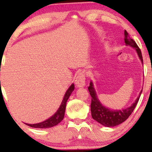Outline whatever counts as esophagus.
<instances>
[{
    "label": "esophagus",
    "mask_w": 152,
    "mask_h": 152,
    "mask_svg": "<svg viewBox=\"0 0 152 152\" xmlns=\"http://www.w3.org/2000/svg\"><path fill=\"white\" fill-rule=\"evenodd\" d=\"M75 85L77 87H84L85 85V73L81 72L78 73L76 76V79H75Z\"/></svg>",
    "instance_id": "esophagus-1"
}]
</instances>
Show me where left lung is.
<instances>
[{"instance_id": "left-lung-1", "label": "left lung", "mask_w": 152, "mask_h": 152, "mask_svg": "<svg viewBox=\"0 0 152 152\" xmlns=\"http://www.w3.org/2000/svg\"><path fill=\"white\" fill-rule=\"evenodd\" d=\"M124 42H125L126 45L132 47L133 48L135 49L137 55H138L139 58L142 63L143 61H142V56L140 49L137 46L136 42L130 37L126 31H124ZM88 90L92 97L91 106H90L92 118L102 125L107 127L115 126L119 125V124L125 121L129 117V115L132 113L133 110L135 108L142 93L141 90L135 102L130 107L123 109V110H111V109L104 107L101 103L99 98H98L97 94H96L94 87H93V83L92 82H90V86L88 87Z\"/></svg>"}]
</instances>
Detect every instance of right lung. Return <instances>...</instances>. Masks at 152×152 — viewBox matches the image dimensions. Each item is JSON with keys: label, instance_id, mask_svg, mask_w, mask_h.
<instances>
[{"label": "right lung", "instance_id": "right-lung-1", "mask_svg": "<svg viewBox=\"0 0 152 152\" xmlns=\"http://www.w3.org/2000/svg\"><path fill=\"white\" fill-rule=\"evenodd\" d=\"M74 90V85L72 84L70 86L67 90L65 93V96H64L63 100H62V103H61L60 107H59L57 111L55 113L54 115L51 116L50 118H48L47 120L44 121L43 122H41V123L38 124H26V125L29 126L31 127H33V128H39V129H46V128H50V127H53L54 126L57 125L58 124L60 123L64 118V116H65V107H66V103L67 99L70 97V94L72 93V92Z\"/></svg>", "mask_w": 152, "mask_h": 152}]
</instances>
